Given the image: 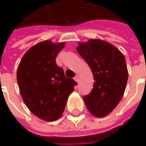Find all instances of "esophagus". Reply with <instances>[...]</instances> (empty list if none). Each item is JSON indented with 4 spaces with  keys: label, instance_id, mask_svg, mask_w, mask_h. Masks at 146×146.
Returning <instances> with one entry per match:
<instances>
[{
    "label": "esophagus",
    "instance_id": "obj_1",
    "mask_svg": "<svg viewBox=\"0 0 146 146\" xmlns=\"http://www.w3.org/2000/svg\"><path fill=\"white\" fill-rule=\"evenodd\" d=\"M74 80H76V82H78V81H79V77H78V76H76V77H75V78H74Z\"/></svg>",
    "mask_w": 146,
    "mask_h": 146
}]
</instances>
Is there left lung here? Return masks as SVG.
Listing matches in <instances>:
<instances>
[{
	"label": "left lung",
	"mask_w": 146,
	"mask_h": 146,
	"mask_svg": "<svg viewBox=\"0 0 146 146\" xmlns=\"http://www.w3.org/2000/svg\"><path fill=\"white\" fill-rule=\"evenodd\" d=\"M77 52L86 61L94 78L91 93L83 99L98 118L108 115L119 103L128 78L123 54L113 44L99 39L79 42Z\"/></svg>",
	"instance_id": "left-lung-1"
}]
</instances>
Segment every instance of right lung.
Here are the masks:
<instances>
[{
    "instance_id": "obj_1",
    "label": "right lung",
    "mask_w": 146,
    "mask_h": 146,
    "mask_svg": "<svg viewBox=\"0 0 146 146\" xmlns=\"http://www.w3.org/2000/svg\"><path fill=\"white\" fill-rule=\"evenodd\" d=\"M65 42L44 40L30 48L21 59L17 81L23 100L31 113L44 121L58 119L77 84L56 64Z\"/></svg>"
}]
</instances>
